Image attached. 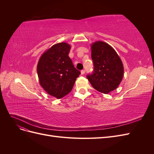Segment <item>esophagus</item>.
<instances>
[{
	"instance_id": "esophagus-1",
	"label": "esophagus",
	"mask_w": 154,
	"mask_h": 154,
	"mask_svg": "<svg viewBox=\"0 0 154 154\" xmlns=\"http://www.w3.org/2000/svg\"><path fill=\"white\" fill-rule=\"evenodd\" d=\"M85 73V70H82V71H81V74H82V75H83V74H84Z\"/></svg>"
}]
</instances>
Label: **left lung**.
Here are the masks:
<instances>
[{"instance_id": "8db88e82", "label": "left lung", "mask_w": 154, "mask_h": 154, "mask_svg": "<svg viewBox=\"0 0 154 154\" xmlns=\"http://www.w3.org/2000/svg\"><path fill=\"white\" fill-rule=\"evenodd\" d=\"M94 71L87 78L96 90L103 94L116 89L122 82L124 68L122 60L112 47L102 41L91 44Z\"/></svg>"}]
</instances>
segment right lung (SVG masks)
Segmentation results:
<instances>
[{"label":"right lung","mask_w":154,"mask_h":154,"mask_svg":"<svg viewBox=\"0 0 154 154\" xmlns=\"http://www.w3.org/2000/svg\"><path fill=\"white\" fill-rule=\"evenodd\" d=\"M70 49L71 45L66 42L56 44L42 54L37 64L40 85L57 99L72 91L80 74L69 57Z\"/></svg>","instance_id":"right-lung-1"}]
</instances>
